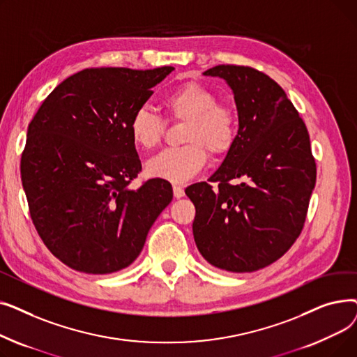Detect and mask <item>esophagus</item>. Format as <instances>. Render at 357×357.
<instances>
[{"instance_id":"1","label":"esophagus","mask_w":357,"mask_h":357,"mask_svg":"<svg viewBox=\"0 0 357 357\" xmlns=\"http://www.w3.org/2000/svg\"><path fill=\"white\" fill-rule=\"evenodd\" d=\"M185 195V192H183V188L182 186H179V185H174V197L175 198H182Z\"/></svg>"}]
</instances>
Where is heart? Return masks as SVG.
Wrapping results in <instances>:
<instances>
[{"label": "heart", "mask_w": 357, "mask_h": 357, "mask_svg": "<svg viewBox=\"0 0 357 357\" xmlns=\"http://www.w3.org/2000/svg\"><path fill=\"white\" fill-rule=\"evenodd\" d=\"M217 96L198 82H186L166 96L163 104L174 120L185 121L182 143L178 149H167L147 162L150 176L174 183H182L202 171L208 160L227 155L237 137L234 111L217 104ZM130 136L140 149L156 147L163 136L165 123L147 108L137 109L128 124Z\"/></svg>", "instance_id": "1"}]
</instances>
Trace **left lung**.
Segmentation results:
<instances>
[{"label": "left lung", "mask_w": 357, "mask_h": 357, "mask_svg": "<svg viewBox=\"0 0 357 357\" xmlns=\"http://www.w3.org/2000/svg\"><path fill=\"white\" fill-rule=\"evenodd\" d=\"M231 88L237 137L210 182L185 190L202 257L229 272H255L284 256L301 234L315 160L307 127L285 91L264 72L218 65L204 72Z\"/></svg>", "instance_id": "1"}]
</instances>
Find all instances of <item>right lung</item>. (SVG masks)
<instances>
[{
    "label": "right lung",
    "instance_id": "right-lung-1",
    "mask_svg": "<svg viewBox=\"0 0 357 357\" xmlns=\"http://www.w3.org/2000/svg\"><path fill=\"white\" fill-rule=\"evenodd\" d=\"M174 69H84L56 86L29 124L22 181L30 215L66 266L92 275L130 266L172 201L165 179L130 188L142 163L128 124Z\"/></svg>",
    "mask_w": 357,
    "mask_h": 357
}]
</instances>
